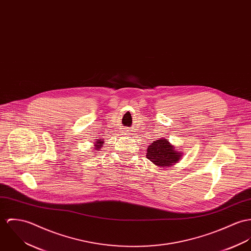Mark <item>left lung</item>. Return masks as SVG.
Returning <instances> with one entry per match:
<instances>
[{
    "label": "left lung",
    "mask_w": 251,
    "mask_h": 251,
    "mask_svg": "<svg viewBox=\"0 0 251 251\" xmlns=\"http://www.w3.org/2000/svg\"><path fill=\"white\" fill-rule=\"evenodd\" d=\"M181 154L174 150L168 140L162 139L154 140L148 146L146 158L158 167H169L179 161Z\"/></svg>",
    "instance_id": "8db88e82"
}]
</instances>
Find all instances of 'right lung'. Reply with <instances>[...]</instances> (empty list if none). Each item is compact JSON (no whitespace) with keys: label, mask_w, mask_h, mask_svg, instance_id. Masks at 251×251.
<instances>
[{"label":"right lung","mask_w":251,"mask_h":251,"mask_svg":"<svg viewBox=\"0 0 251 251\" xmlns=\"http://www.w3.org/2000/svg\"><path fill=\"white\" fill-rule=\"evenodd\" d=\"M104 143V141L103 140H100V139H98V141H96V143H95V147H96V149H99L101 146H102V144Z\"/></svg>","instance_id":"1"}]
</instances>
